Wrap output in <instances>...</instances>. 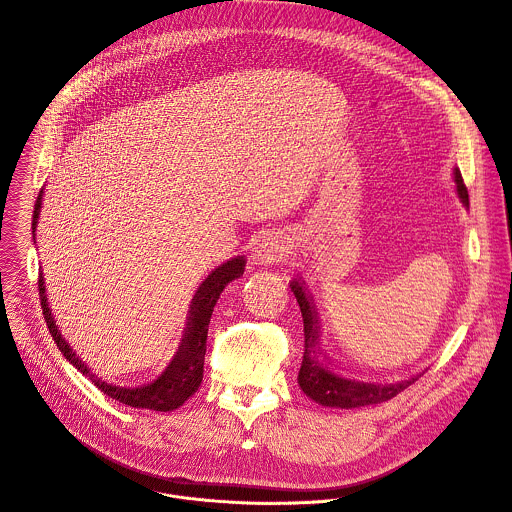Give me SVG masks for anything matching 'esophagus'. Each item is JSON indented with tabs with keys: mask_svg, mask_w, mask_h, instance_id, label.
<instances>
[{
	"mask_svg": "<svg viewBox=\"0 0 512 512\" xmlns=\"http://www.w3.org/2000/svg\"><path fill=\"white\" fill-rule=\"evenodd\" d=\"M290 252V240L278 234H264L254 246V262L260 266H272L282 262Z\"/></svg>",
	"mask_w": 512,
	"mask_h": 512,
	"instance_id": "34e87169",
	"label": "esophagus"
}]
</instances>
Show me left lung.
Instances as JSON below:
<instances>
[{
	"instance_id": "left-lung-1",
	"label": "left lung",
	"mask_w": 512,
	"mask_h": 512,
	"mask_svg": "<svg viewBox=\"0 0 512 512\" xmlns=\"http://www.w3.org/2000/svg\"><path fill=\"white\" fill-rule=\"evenodd\" d=\"M454 183H456L460 201L464 203V208H468V189L464 185V179L458 167H454ZM290 290L296 296V302L302 313V323H304V355L298 371V385L317 403L327 407H341V410H353V407L383 403L395 397L397 393H401L405 387H410L414 381H418L424 375L420 373L395 383L361 381V379L339 375L337 371H333L327 355L325 358L320 357L321 354H325L321 353L323 351L321 325H319V315H317L309 288H306L304 280L292 278Z\"/></svg>"
}]
</instances>
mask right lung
<instances>
[{
    "label": "right lung",
    "mask_w": 512,
    "mask_h": 512,
    "mask_svg": "<svg viewBox=\"0 0 512 512\" xmlns=\"http://www.w3.org/2000/svg\"><path fill=\"white\" fill-rule=\"evenodd\" d=\"M42 193L38 195L36 208H34V218H32V232H36L40 210H42ZM36 238V234H34ZM246 260L244 256H236L218 268H214L208 278L199 284L195 290L189 311H187V325L183 331L181 345L177 353L173 355L171 363L165 367V371L151 383L139 385V387H123L109 383L102 377H96L86 363L72 351L68 341L62 337L52 311L48 306V296H46V286H44V276L40 274L38 278V290H40V300H42V313L46 319V325L52 333L54 343L58 345L60 353L70 361L82 375H86L102 393H107L109 397L131 405V407H143V410H153V412H171L177 410L179 405H183L201 385L203 379V359H206V341H208V325L214 313V306L222 294V290L236 278L244 274Z\"/></svg>",
    "instance_id": "1"
}]
</instances>
